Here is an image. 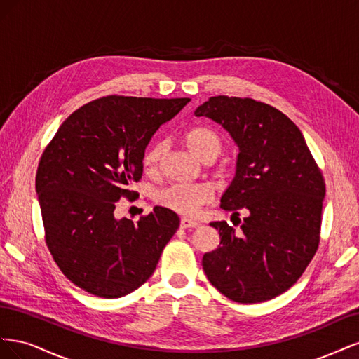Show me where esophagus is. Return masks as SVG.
<instances>
[{"instance_id":"esophagus-1","label":"esophagus","mask_w":359,"mask_h":359,"mask_svg":"<svg viewBox=\"0 0 359 359\" xmlns=\"http://www.w3.org/2000/svg\"><path fill=\"white\" fill-rule=\"evenodd\" d=\"M180 226L182 227V229H189V227H198L199 223L194 222V220H190V219H186V217H184V219H181Z\"/></svg>"}]
</instances>
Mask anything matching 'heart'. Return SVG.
Wrapping results in <instances>:
<instances>
[{
	"mask_svg": "<svg viewBox=\"0 0 359 359\" xmlns=\"http://www.w3.org/2000/svg\"><path fill=\"white\" fill-rule=\"evenodd\" d=\"M184 139H186V145L191 153L202 161L208 157L215 158L222 151V139L211 128H191ZM163 153H165V142H154L145 151L142 161L147 172L157 170ZM210 199L211 190L205 184L175 182L156 193V201L158 205L184 215L194 214L199 206L210 202Z\"/></svg>",
	"mask_w": 359,
	"mask_h": 359,
	"instance_id": "heart-1",
	"label": "heart"
}]
</instances>
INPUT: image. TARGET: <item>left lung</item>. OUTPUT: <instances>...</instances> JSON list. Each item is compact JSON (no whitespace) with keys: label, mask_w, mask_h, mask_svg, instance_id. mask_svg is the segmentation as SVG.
I'll use <instances>...</instances> for the list:
<instances>
[{"label":"left lung","mask_w":359,"mask_h":359,"mask_svg":"<svg viewBox=\"0 0 359 359\" xmlns=\"http://www.w3.org/2000/svg\"><path fill=\"white\" fill-rule=\"evenodd\" d=\"M240 148L222 208L245 217L240 231L212 222L220 245L205 253L210 283L235 302L273 299L297 283L319 247L325 181L301 130L276 107L215 95L201 104Z\"/></svg>","instance_id":"8db88e82"}]
</instances>
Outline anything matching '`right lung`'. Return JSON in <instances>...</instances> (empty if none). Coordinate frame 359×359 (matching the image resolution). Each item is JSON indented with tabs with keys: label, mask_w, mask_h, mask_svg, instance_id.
Returning a JSON list of instances; mask_svg holds the SVG:
<instances>
[{
	"label": "right lung",
	"mask_w": 359,
	"mask_h": 359,
	"mask_svg": "<svg viewBox=\"0 0 359 359\" xmlns=\"http://www.w3.org/2000/svg\"><path fill=\"white\" fill-rule=\"evenodd\" d=\"M190 99L107 95L74 111L43 151L36 191L49 252L73 285L100 298L128 295L153 276L180 217L163 206L115 219L142 178L157 128Z\"/></svg>",
	"instance_id": "add662e5"
}]
</instances>
